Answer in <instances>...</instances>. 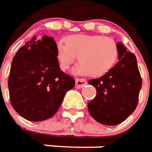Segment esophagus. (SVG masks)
I'll return each mask as SVG.
<instances>
[{
	"instance_id": "esophagus-1",
	"label": "esophagus",
	"mask_w": 152,
	"mask_h": 152,
	"mask_svg": "<svg viewBox=\"0 0 152 152\" xmlns=\"http://www.w3.org/2000/svg\"><path fill=\"white\" fill-rule=\"evenodd\" d=\"M87 84L86 80L82 78H77L76 79V87L77 89H81Z\"/></svg>"
}]
</instances>
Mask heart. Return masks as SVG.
<instances>
[{
	"mask_svg": "<svg viewBox=\"0 0 152 152\" xmlns=\"http://www.w3.org/2000/svg\"><path fill=\"white\" fill-rule=\"evenodd\" d=\"M65 44L58 43L57 59L60 68L66 71L77 56L79 63L74 72L101 76L115 65L118 49L113 39L101 35L73 34L64 39Z\"/></svg>",
	"mask_w": 152,
	"mask_h": 152,
	"instance_id": "1",
	"label": "heart"
}]
</instances>
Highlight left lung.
<instances>
[{
    "mask_svg": "<svg viewBox=\"0 0 152 152\" xmlns=\"http://www.w3.org/2000/svg\"><path fill=\"white\" fill-rule=\"evenodd\" d=\"M118 61L109 72L88 83L95 87L96 96L88 103L89 113L104 125H117L127 119L138 102L142 78L135 55L119 42Z\"/></svg>",
    "mask_w": 152,
    "mask_h": 152,
    "instance_id": "8db88e82",
    "label": "left lung"
}]
</instances>
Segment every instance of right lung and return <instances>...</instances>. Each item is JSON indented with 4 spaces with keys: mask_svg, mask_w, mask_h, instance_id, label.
Wrapping results in <instances>:
<instances>
[{
    "mask_svg": "<svg viewBox=\"0 0 152 152\" xmlns=\"http://www.w3.org/2000/svg\"><path fill=\"white\" fill-rule=\"evenodd\" d=\"M75 80L60 69L57 43L52 37H33L15 55L10 72V99L15 110L25 119L50 118L60 108Z\"/></svg>",
    "mask_w": 152,
    "mask_h": 152,
    "instance_id": "1",
    "label": "right lung"
}]
</instances>
